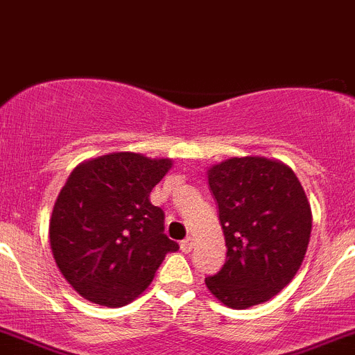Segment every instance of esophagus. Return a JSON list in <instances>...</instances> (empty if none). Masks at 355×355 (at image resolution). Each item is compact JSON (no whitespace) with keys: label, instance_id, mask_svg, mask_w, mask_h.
Segmentation results:
<instances>
[{"label":"esophagus","instance_id":"obj_1","mask_svg":"<svg viewBox=\"0 0 355 355\" xmlns=\"http://www.w3.org/2000/svg\"><path fill=\"white\" fill-rule=\"evenodd\" d=\"M193 245H194V242L191 237L184 239V241L180 242V249L184 251V253H191V251H193Z\"/></svg>","mask_w":355,"mask_h":355}]
</instances>
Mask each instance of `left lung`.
<instances>
[{
    "instance_id": "1",
    "label": "left lung",
    "mask_w": 355,
    "mask_h": 355,
    "mask_svg": "<svg viewBox=\"0 0 355 355\" xmlns=\"http://www.w3.org/2000/svg\"><path fill=\"white\" fill-rule=\"evenodd\" d=\"M207 175L228 248L207 288L233 309L269 301L293 279L309 244L311 207L301 182L267 157H232Z\"/></svg>"
}]
</instances>
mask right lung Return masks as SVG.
Instances as JSON below:
<instances>
[{"mask_svg": "<svg viewBox=\"0 0 355 355\" xmlns=\"http://www.w3.org/2000/svg\"><path fill=\"white\" fill-rule=\"evenodd\" d=\"M171 159L116 152L81 162L54 203L49 241L60 272L81 297L118 308L152 283L168 253L164 212L150 193Z\"/></svg>", "mask_w": 355, "mask_h": 355, "instance_id": "right-lung-1", "label": "right lung"}]
</instances>
